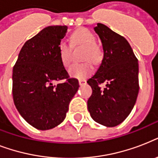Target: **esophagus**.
<instances>
[{
	"label": "esophagus",
	"instance_id": "1",
	"mask_svg": "<svg viewBox=\"0 0 158 158\" xmlns=\"http://www.w3.org/2000/svg\"><path fill=\"white\" fill-rule=\"evenodd\" d=\"M79 85H84V84H87V80L84 79H81L79 80Z\"/></svg>",
	"mask_w": 158,
	"mask_h": 158
}]
</instances>
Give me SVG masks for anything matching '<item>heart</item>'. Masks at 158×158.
Listing matches in <instances>:
<instances>
[{"mask_svg":"<svg viewBox=\"0 0 158 158\" xmlns=\"http://www.w3.org/2000/svg\"><path fill=\"white\" fill-rule=\"evenodd\" d=\"M72 44L74 47L79 46L84 48L82 60H90L93 63H98L102 57V49L96 44V38L86 28H80L73 33L71 37ZM60 60L64 66L68 67L72 61V48L64 41H61L58 46ZM94 67L89 61L82 64H73L69 67V74L70 76L77 79H84L91 74Z\"/></svg>","mask_w":158,"mask_h":158,"instance_id":"1","label":"heart"}]
</instances>
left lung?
Here are the masks:
<instances>
[{"mask_svg":"<svg viewBox=\"0 0 158 158\" xmlns=\"http://www.w3.org/2000/svg\"><path fill=\"white\" fill-rule=\"evenodd\" d=\"M94 30L101 39L104 54L96 74L87 81L93 89L88 109L96 122L114 127L127 118L136 102L139 63L124 37L102 23H98ZM103 82L105 87L101 88Z\"/></svg>","mask_w":158,"mask_h":158,"instance_id":"left-lung-1","label":"left lung"}]
</instances>
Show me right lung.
Returning <instances> with one entry per match:
<instances>
[{
  "label": "right lung",
  "mask_w": 158,
  "mask_h": 158,
  "mask_svg": "<svg viewBox=\"0 0 158 158\" xmlns=\"http://www.w3.org/2000/svg\"><path fill=\"white\" fill-rule=\"evenodd\" d=\"M67 26H48L21 48L13 68L12 93L22 117L36 129H52L64 120L79 89L59 55L58 46Z\"/></svg>",
  "instance_id": "1"
}]
</instances>
